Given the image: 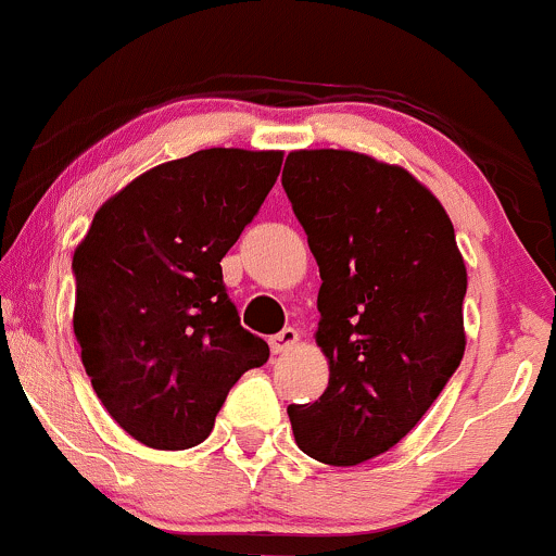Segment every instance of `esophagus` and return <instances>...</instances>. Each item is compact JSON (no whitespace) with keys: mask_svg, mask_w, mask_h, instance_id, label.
<instances>
[{"mask_svg":"<svg viewBox=\"0 0 556 556\" xmlns=\"http://www.w3.org/2000/svg\"><path fill=\"white\" fill-rule=\"evenodd\" d=\"M298 343V330L295 327H285L282 332H277V336L268 338V346H271L274 354H285L290 352Z\"/></svg>","mask_w":556,"mask_h":556,"instance_id":"obj_1","label":"esophagus"}]
</instances>
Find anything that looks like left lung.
I'll list each match as a JSON object with an SVG mask.
<instances>
[{"label":"left lung","instance_id":"obj_1","mask_svg":"<svg viewBox=\"0 0 556 556\" xmlns=\"http://www.w3.org/2000/svg\"><path fill=\"white\" fill-rule=\"evenodd\" d=\"M282 186L317 258L325 394L290 405L298 447L356 466L394 447L464 359L466 263L442 202L405 167L290 151Z\"/></svg>","mask_w":556,"mask_h":556}]
</instances>
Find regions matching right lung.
Here are the masks:
<instances>
[{"label":"right lung","mask_w":556,"mask_h":556,"mask_svg":"<svg viewBox=\"0 0 556 556\" xmlns=\"http://www.w3.org/2000/svg\"><path fill=\"white\" fill-rule=\"evenodd\" d=\"M282 151L202 149L101 204L74 250V336L109 416L156 450L200 445L268 343L239 325L220 261L277 184Z\"/></svg>","instance_id":"1"}]
</instances>
